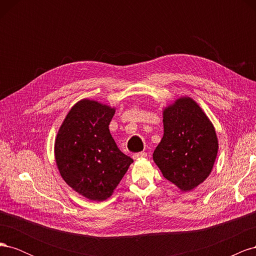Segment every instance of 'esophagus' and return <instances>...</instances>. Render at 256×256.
Returning <instances> with one entry per match:
<instances>
[{"mask_svg":"<svg viewBox=\"0 0 256 256\" xmlns=\"http://www.w3.org/2000/svg\"><path fill=\"white\" fill-rule=\"evenodd\" d=\"M147 156V154L145 152H136L134 154V159L136 160V159H140V158H145Z\"/></svg>","mask_w":256,"mask_h":256,"instance_id":"34e87169","label":"esophagus"}]
</instances>
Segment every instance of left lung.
<instances>
[{
	"label": "left lung",
	"instance_id": "obj_1",
	"mask_svg": "<svg viewBox=\"0 0 256 256\" xmlns=\"http://www.w3.org/2000/svg\"><path fill=\"white\" fill-rule=\"evenodd\" d=\"M164 136L152 154L168 182L191 191L212 173L218 154L214 127L190 97H180L164 110Z\"/></svg>",
	"mask_w": 256,
	"mask_h": 256
}]
</instances>
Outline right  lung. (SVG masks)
I'll return each mask as SVG.
<instances>
[{
    "instance_id": "obj_1",
    "label": "right lung",
    "mask_w": 256,
    "mask_h": 256,
    "mask_svg": "<svg viewBox=\"0 0 256 256\" xmlns=\"http://www.w3.org/2000/svg\"><path fill=\"white\" fill-rule=\"evenodd\" d=\"M115 108L82 99L68 112L54 144L56 166L65 182L90 200H106L134 160L122 152L109 125Z\"/></svg>"
}]
</instances>
